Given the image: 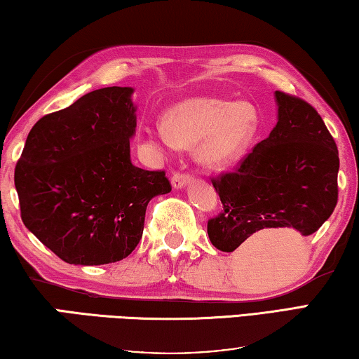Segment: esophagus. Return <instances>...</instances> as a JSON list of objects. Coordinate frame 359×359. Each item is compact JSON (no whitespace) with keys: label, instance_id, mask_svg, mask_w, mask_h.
Here are the masks:
<instances>
[{"label":"esophagus","instance_id":"1","mask_svg":"<svg viewBox=\"0 0 359 359\" xmlns=\"http://www.w3.org/2000/svg\"><path fill=\"white\" fill-rule=\"evenodd\" d=\"M190 180H191V175L189 172H179V170H175L172 174V179H170L174 189H182V187H185Z\"/></svg>","mask_w":359,"mask_h":359}]
</instances>
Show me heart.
I'll use <instances>...</instances> for the list:
<instances>
[{"mask_svg":"<svg viewBox=\"0 0 359 359\" xmlns=\"http://www.w3.org/2000/svg\"><path fill=\"white\" fill-rule=\"evenodd\" d=\"M260 128L257 107L248 100L191 97L179 102L164 115V126H145L142 140L151 151L175 145L190 149L209 168H224L240 159L254 144Z\"/></svg>","mask_w":359,"mask_h":359,"instance_id":"b5f03b06","label":"heart"}]
</instances>
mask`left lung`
<instances>
[{
    "mask_svg": "<svg viewBox=\"0 0 359 359\" xmlns=\"http://www.w3.org/2000/svg\"><path fill=\"white\" fill-rule=\"evenodd\" d=\"M275 95L278 123L269 137L236 170L210 179L224 209L208 220V235L224 252L275 229L309 236L337 204L339 150L320 113L295 95Z\"/></svg>",
    "mask_w": 359,
    "mask_h": 359,
    "instance_id": "left-lung-1",
    "label": "left lung"
}]
</instances>
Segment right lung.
<instances>
[{
  "mask_svg": "<svg viewBox=\"0 0 359 359\" xmlns=\"http://www.w3.org/2000/svg\"><path fill=\"white\" fill-rule=\"evenodd\" d=\"M130 88L93 90L38 119L15 164L24 225L67 264L123 260L144 231L147 204L169 193L164 170L130 163Z\"/></svg>",
  "mask_w": 359,
  "mask_h": 359,
  "instance_id": "right-lung-1",
  "label": "right lung"
}]
</instances>
